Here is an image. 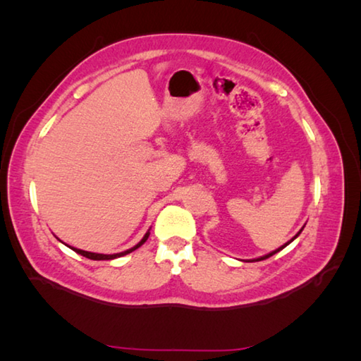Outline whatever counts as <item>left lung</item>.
I'll use <instances>...</instances> for the list:
<instances>
[{"label":"left lung","instance_id":"left-lung-1","mask_svg":"<svg viewBox=\"0 0 361 361\" xmlns=\"http://www.w3.org/2000/svg\"><path fill=\"white\" fill-rule=\"evenodd\" d=\"M302 229H304V226H302V228H301V229H299V233H298V234H296V235H295V237H293V239H291V240H288V242H287V243H283V245H282V247H279V248H278V250H274V251H271V252H268V255H265V256H262V257H257V259H252V260H256V262H257V260H264V259H268V257H271V256H273V255H276V252H279V251H281V250H283V248H286V247H287V245H288V243H291V242H293V240H295V239H296V237H298V235H299V234H301V233H302Z\"/></svg>","mask_w":361,"mask_h":361}]
</instances>
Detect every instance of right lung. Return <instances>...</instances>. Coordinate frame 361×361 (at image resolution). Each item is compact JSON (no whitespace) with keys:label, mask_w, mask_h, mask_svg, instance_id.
Listing matches in <instances>:
<instances>
[{"label":"right lung","mask_w":361,"mask_h":361,"mask_svg":"<svg viewBox=\"0 0 361 361\" xmlns=\"http://www.w3.org/2000/svg\"><path fill=\"white\" fill-rule=\"evenodd\" d=\"M149 231H150V229H149ZM149 231L144 234L141 242H137L133 248H130V250H127V251H122V252H116V255H99V252H90V251H83V250L73 248V247H70V248H71L73 251L78 252V255H80V256H83V257H88V259H91V260H111V259H116V257H121V256H126V255H128V252H132V251H135L136 248H140L141 245L149 239V235H150Z\"/></svg>","instance_id":"add662e5"}]
</instances>
